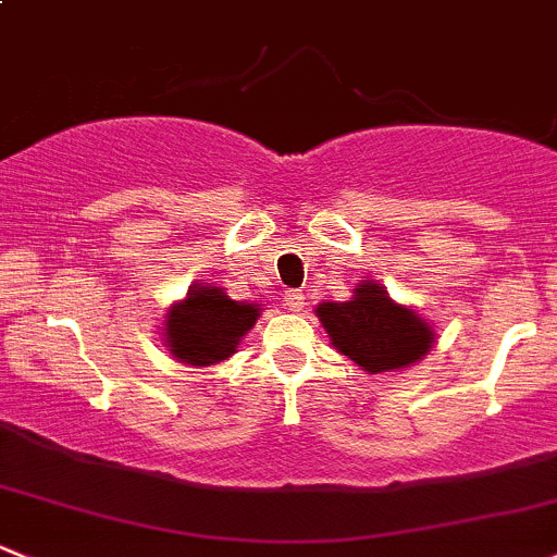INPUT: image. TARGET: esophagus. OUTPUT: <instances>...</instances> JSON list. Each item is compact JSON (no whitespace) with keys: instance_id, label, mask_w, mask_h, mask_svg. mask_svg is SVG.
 Instances as JSON below:
<instances>
[{"instance_id":"obj_1","label":"esophagus","mask_w":557,"mask_h":557,"mask_svg":"<svg viewBox=\"0 0 557 557\" xmlns=\"http://www.w3.org/2000/svg\"><path fill=\"white\" fill-rule=\"evenodd\" d=\"M284 305L289 310H295V313H300V310L305 308V295H302V289H289L284 295Z\"/></svg>"}]
</instances>
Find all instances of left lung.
Returning a JSON list of instances; mask_svg holds the SVG:
<instances>
[{
    "mask_svg": "<svg viewBox=\"0 0 557 557\" xmlns=\"http://www.w3.org/2000/svg\"><path fill=\"white\" fill-rule=\"evenodd\" d=\"M319 319L332 345L363 372H393L420 361L433 345V332L420 315L400 308L374 281L358 284L348 302L319 305Z\"/></svg>",
    "mask_w": 557,
    "mask_h": 557,
    "instance_id": "obj_1",
    "label": "left lung"
}]
</instances>
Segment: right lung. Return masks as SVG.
<instances>
[{
    "label": "right lung",
    "mask_w": 557,
    "mask_h": 557,
    "mask_svg": "<svg viewBox=\"0 0 557 557\" xmlns=\"http://www.w3.org/2000/svg\"><path fill=\"white\" fill-rule=\"evenodd\" d=\"M257 315L255 302L231 300L218 286H190L188 297L166 315V345L190 367H209L236 350Z\"/></svg>",
    "instance_id": "right-lung-1"
}]
</instances>
